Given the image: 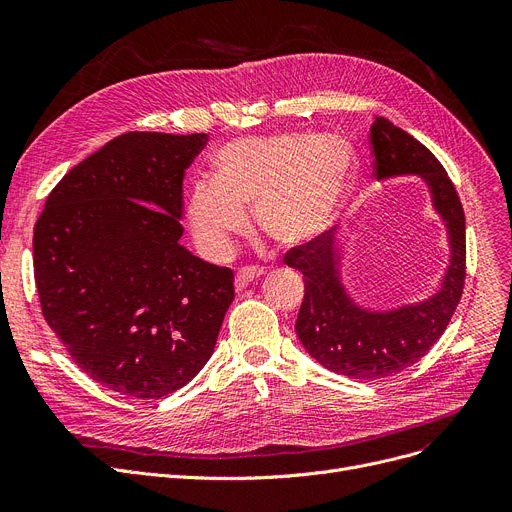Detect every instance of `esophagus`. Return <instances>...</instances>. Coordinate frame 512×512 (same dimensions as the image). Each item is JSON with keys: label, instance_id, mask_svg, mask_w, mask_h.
Listing matches in <instances>:
<instances>
[{"label": "esophagus", "instance_id": "obj_1", "mask_svg": "<svg viewBox=\"0 0 512 512\" xmlns=\"http://www.w3.org/2000/svg\"><path fill=\"white\" fill-rule=\"evenodd\" d=\"M263 274H265V272L259 270V267H242V270H238L236 276H234V288H236V292L245 290L251 282H255V280L261 278Z\"/></svg>", "mask_w": 512, "mask_h": 512}]
</instances>
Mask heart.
<instances>
[{
    "label": "heart",
    "instance_id": "obj_1",
    "mask_svg": "<svg viewBox=\"0 0 512 512\" xmlns=\"http://www.w3.org/2000/svg\"><path fill=\"white\" fill-rule=\"evenodd\" d=\"M355 168L353 149L338 137L278 132L226 143L213 159V180L188 188L186 224L203 255H226L247 228L280 247H303L324 234Z\"/></svg>",
    "mask_w": 512,
    "mask_h": 512
}]
</instances>
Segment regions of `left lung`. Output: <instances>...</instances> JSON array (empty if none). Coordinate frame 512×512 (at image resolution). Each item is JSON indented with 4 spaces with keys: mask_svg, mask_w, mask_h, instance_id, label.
Here are the masks:
<instances>
[{
    "mask_svg": "<svg viewBox=\"0 0 512 512\" xmlns=\"http://www.w3.org/2000/svg\"><path fill=\"white\" fill-rule=\"evenodd\" d=\"M371 145L378 180L417 176L446 230L448 263L438 286L423 299L394 307H369L344 284V255L351 238L324 232L294 247L286 265L305 278L297 336L326 369L357 382L388 378L415 365L444 334L465 284V213L446 170L434 153L388 118L373 116Z\"/></svg>",
    "mask_w": 512,
    "mask_h": 512,
    "instance_id": "obj_1",
    "label": "left lung"
}]
</instances>
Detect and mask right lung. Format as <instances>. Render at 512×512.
<instances>
[{"label": "right lung", "instance_id": "right-lung-1", "mask_svg": "<svg viewBox=\"0 0 512 512\" xmlns=\"http://www.w3.org/2000/svg\"><path fill=\"white\" fill-rule=\"evenodd\" d=\"M207 134L126 132L74 166L35 226L43 317L91 380L137 398L191 382L234 299L232 272L180 236L182 180Z\"/></svg>", "mask_w": 512, "mask_h": 512}]
</instances>
